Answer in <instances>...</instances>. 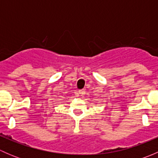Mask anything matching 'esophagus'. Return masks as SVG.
Returning a JSON list of instances; mask_svg holds the SVG:
<instances>
[{
    "label": "esophagus",
    "instance_id": "esophagus-1",
    "mask_svg": "<svg viewBox=\"0 0 158 158\" xmlns=\"http://www.w3.org/2000/svg\"><path fill=\"white\" fill-rule=\"evenodd\" d=\"M79 94L81 95V96H82V95H84L85 94V91L84 90V89H82V90H79Z\"/></svg>",
    "mask_w": 158,
    "mask_h": 158
}]
</instances>
